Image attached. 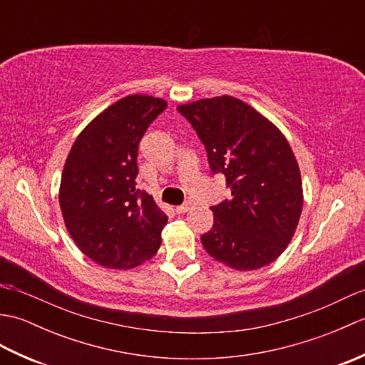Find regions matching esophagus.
<instances>
[{
  "label": "esophagus",
  "mask_w": 365,
  "mask_h": 365,
  "mask_svg": "<svg viewBox=\"0 0 365 365\" xmlns=\"http://www.w3.org/2000/svg\"><path fill=\"white\" fill-rule=\"evenodd\" d=\"M191 207H192V204H191V202H185V204H182V205H178V207L175 208V212H177L178 215L187 213L188 210H191Z\"/></svg>",
  "instance_id": "obj_1"
}]
</instances>
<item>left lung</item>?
Here are the masks:
<instances>
[{
	"mask_svg": "<svg viewBox=\"0 0 365 365\" xmlns=\"http://www.w3.org/2000/svg\"><path fill=\"white\" fill-rule=\"evenodd\" d=\"M204 144L213 174L232 191L212 208L204 250L224 265L257 269L292 240L302 208L298 163L284 135L262 114L230 96L177 108Z\"/></svg>",
	"mask_w": 365,
	"mask_h": 365,
	"instance_id": "obj_1",
	"label": "left lung"
}]
</instances>
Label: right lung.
Listing matches in <instances>:
<instances>
[{
    "label": "right lung",
    "instance_id": "add662e5",
    "mask_svg": "<svg viewBox=\"0 0 365 365\" xmlns=\"http://www.w3.org/2000/svg\"><path fill=\"white\" fill-rule=\"evenodd\" d=\"M168 108L161 98L128 96L97 115L73 143L61 177L67 230L91 260L133 268L157 254L168 216L136 188L138 149Z\"/></svg>",
    "mask_w": 365,
    "mask_h": 365
}]
</instances>
